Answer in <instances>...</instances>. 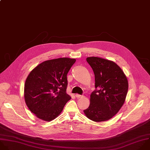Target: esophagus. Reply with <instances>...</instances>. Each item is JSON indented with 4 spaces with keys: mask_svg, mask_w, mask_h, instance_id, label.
I'll return each instance as SVG.
<instances>
[{
    "mask_svg": "<svg viewBox=\"0 0 150 150\" xmlns=\"http://www.w3.org/2000/svg\"><path fill=\"white\" fill-rule=\"evenodd\" d=\"M75 96H76L77 98H82V97H83V95H79V94H76V95H75Z\"/></svg>",
    "mask_w": 150,
    "mask_h": 150,
    "instance_id": "34e87169",
    "label": "esophagus"
}]
</instances>
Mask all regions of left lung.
Listing matches in <instances>:
<instances>
[{
    "instance_id": "8db88e82",
    "label": "left lung",
    "mask_w": 150,
    "mask_h": 150,
    "mask_svg": "<svg viewBox=\"0 0 150 150\" xmlns=\"http://www.w3.org/2000/svg\"><path fill=\"white\" fill-rule=\"evenodd\" d=\"M87 62L95 75V89L90 96V105L83 110L95 122L112 118L123 105L128 89V80L115 62L98 57H88Z\"/></svg>"
}]
</instances>
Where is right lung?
I'll list each match as a JSON object with an SVG mask.
<instances>
[{
	"instance_id": "1",
	"label": "right lung",
	"mask_w": 150,
	"mask_h": 150,
	"mask_svg": "<svg viewBox=\"0 0 150 150\" xmlns=\"http://www.w3.org/2000/svg\"><path fill=\"white\" fill-rule=\"evenodd\" d=\"M75 61L68 58L46 61L28 76L24 88L25 100L38 118L45 121L54 120L71 99L67 93V74Z\"/></svg>"
}]
</instances>
